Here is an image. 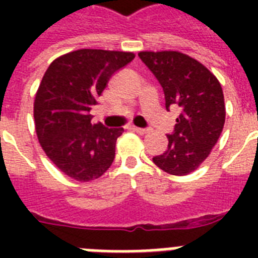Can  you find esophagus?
Returning <instances> with one entry per match:
<instances>
[{"mask_svg": "<svg viewBox=\"0 0 258 258\" xmlns=\"http://www.w3.org/2000/svg\"><path fill=\"white\" fill-rule=\"evenodd\" d=\"M133 130L137 134H139V135H145V134H147V131H149L147 128H141V127H133Z\"/></svg>", "mask_w": 258, "mask_h": 258, "instance_id": "esophagus-1", "label": "esophagus"}]
</instances>
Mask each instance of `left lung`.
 I'll use <instances>...</instances> for the list:
<instances>
[{
  "mask_svg": "<svg viewBox=\"0 0 258 258\" xmlns=\"http://www.w3.org/2000/svg\"><path fill=\"white\" fill-rule=\"evenodd\" d=\"M163 88L166 108L180 109L169 146L154 163L171 175H187L212 153L225 124L224 92L218 79L196 58L176 50L139 52Z\"/></svg>",
  "mask_w": 258,
  "mask_h": 258,
  "instance_id": "obj_1",
  "label": "left lung"
}]
</instances>
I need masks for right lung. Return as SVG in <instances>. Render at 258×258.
I'll return each mask as SVG.
<instances>
[{"instance_id":"1","label":"right lung","mask_w":258,"mask_h":258,"mask_svg":"<svg viewBox=\"0 0 258 258\" xmlns=\"http://www.w3.org/2000/svg\"><path fill=\"white\" fill-rule=\"evenodd\" d=\"M135 57L133 52L79 49L50 62L34 97V127L46 157L67 176L89 182L115 158L124 130L92 124L89 111L109 78Z\"/></svg>"}]
</instances>
